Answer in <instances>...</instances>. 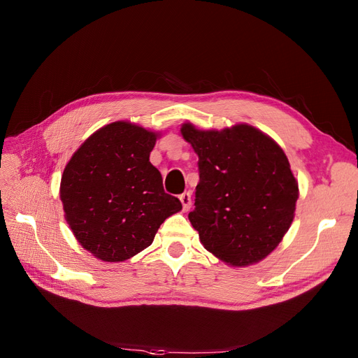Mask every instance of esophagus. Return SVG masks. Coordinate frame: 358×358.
Wrapping results in <instances>:
<instances>
[{"instance_id":"obj_1","label":"esophagus","mask_w":358,"mask_h":358,"mask_svg":"<svg viewBox=\"0 0 358 358\" xmlns=\"http://www.w3.org/2000/svg\"><path fill=\"white\" fill-rule=\"evenodd\" d=\"M180 201L182 204V210H189L192 208V194L189 192H184L182 194H180Z\"/></svg>"}]
</instances>
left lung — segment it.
I'll list each match as a JSON object with an SVG mask.
<instances>
[{
  "mask_svg": "<svg viewBox=\"0 0 358 358\" xmlns=\"http://www.w3.org/2000/svg\"><path fill=\"white\" fill-rule=\"evenodd\" d=\"M199 155L194 210L203 247L234 267L264 259L294 217L299 185L286 154L250 124L223 130L181 127Z\"/></svg>",
  "mask_w": 358,
  "mask_h": 358,
  "instance_id": "1",
  "label": "left lung"
}]
</instances>
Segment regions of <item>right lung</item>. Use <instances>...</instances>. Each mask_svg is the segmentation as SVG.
<instances>
[{
  "instance_id": "right-lung-1",
  "label": "right lung",
  "mask_w": 358,
  "mask_h": 358,
  "mask_svg": "<svg viewBox=\"0 0 358 358\" xmlns=\"http://www.w3.org/2000/svg\"><path fill=\"white\" fill-rule=\"evenodd\" d=\"M158 134L110 123L72 155L61 180L65 219L81 247L106 262L148 248L161 223L182 209L149 162Z\"/></svg>"
}]
</instances>
